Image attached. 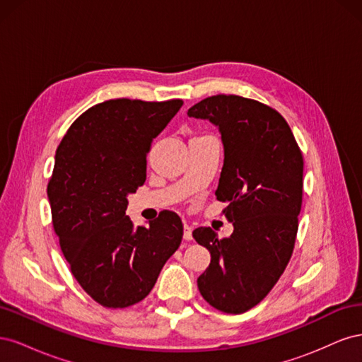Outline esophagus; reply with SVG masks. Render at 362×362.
Segmentation results:
<instances>
[{
	"label": "esophagus",
	"mask_w": 362,
	"mask_h": 362,
	"mask_svg": "<svg viewBox=\"0 0 362 362\" xmlns=\"http://www.w3.org/2000/svg\"><path fill=\"white\" fill-rule=\"evenodd\" d=\"M192 238H193V235H192V226L190 225H184V240H187V242H190Z\"/></svg>",
	"instance_id": "34e87169"
}]
</instances>
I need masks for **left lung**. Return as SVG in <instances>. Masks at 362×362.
Here are the masks:
<instances>
[{
    "label": "left lung",
    "mask_w": 362,
    "mask_h": 362,
    "mask_svg": "<svg viewBox=\"0 0 362 362\" xmlns=\"http://www.w3.org/2000/svg\"><path fill=\"white\" fill-rule=\"evenodd\" d=\"M187 115L208 119L222 134L223 168L216 196L234 233L211 228L193 237L211 254L198 278L202 298L216 310L242 314L266 298L286 270L298 234L303 157L276 110L237 95L205 98Z\"/></svg>",
    "instance_id": "1"
}]
</instances>
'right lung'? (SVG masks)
<instances>
[{"label":"right lung","mask_w":362,"mask_h":362,"mask_svg":"<svg viewBox=\"0 0 362 362\" xmlns=\"http://www.w3.org/2000/svg\"><path fill=\"white\" fill-rule=\"evenodd\" d=\"M181 100H110L90 107L56 151L48 184L54 231L75 279L107 308L144 300L181 245L182 223L161 211L149 226L125 216L127 196L146 180L151 144Z\"/></svg>","instance_id":"right-lung-1"}]
</instances>
